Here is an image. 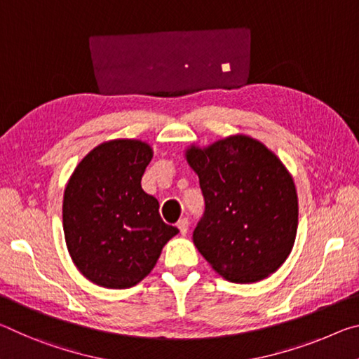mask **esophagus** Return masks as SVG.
I'll return each mask as SVG.
<instances>
[{
	"mask_svg": "<svg viewBox=\"0 0 359 359\" xmlns=\"http://www.w3.org/2000/svg\"><path fill=\"white\" fill-rule=\"evenodd\" d=\"M176 226H178L181 235H186V233H187V231H189V221H187L186 218L180 219V221H178V224H176Z\"/></svg>",
	"mask_w": 359,
	"mask_h": 359,
	"instance_id": "1",
	"label": "esophagus"
}]
</instances>
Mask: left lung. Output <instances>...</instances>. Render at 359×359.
<instances>
[{
    "label": "left lung",
    "mask_w": 359,
    "mask_h": 359,
    "mask_svg": "<svg viewBox=\"0 0 359 359\" xmlns=\"http://www.w3.org/2000/svg\"><path fill=\"white\" fill-rule=\"evenodd\" d=\"M186 161L198 176L205 213L192 240L221 277L256 283L277 272L297 232V192L283 162L261 141L231 135Z\"/></svg>",
    "instance_id": "8db88e82"
}]
</instances>
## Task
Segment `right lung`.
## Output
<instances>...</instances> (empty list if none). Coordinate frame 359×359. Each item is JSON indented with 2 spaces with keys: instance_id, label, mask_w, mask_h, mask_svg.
Masks as SVG:
<instances>
[{
  "instance_id": "1",
  "label": "right lung",
  "mask_w": 359,
  "mask_h": 359,
  "mask_svg": "<svg viewBox=\"0 0 359 359\" xmlns=\"http://www.w3.org/2000/svg\"><path fill=\"white\" fill-rule=\"evenodd\" d=\"M152 154L141 140L104 141L82 158L65 187L68 252L79 272L98 286L138 285L180 232L162 221L157 198L141 189Z\"/></svg>"
}]
</instances>
